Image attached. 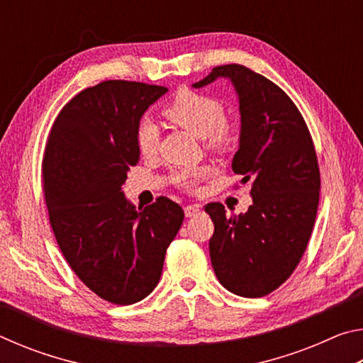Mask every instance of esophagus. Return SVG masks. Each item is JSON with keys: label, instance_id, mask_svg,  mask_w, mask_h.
Wrapping results in <instances>:
<instances>
[{"label": "esophagus", "instance_id": "obj_1", "mask_svg": "<svg viewBox=\"0 0 363 363\" xmlns=\"http://www.w3.org/2000/svg\"><path fill=\"white\" fill-rule=\"evenodd\" d=\"M201 210L199 205H187L186 208H184V213H186V218H192V216H196Z\"/></svg>", "mask_w": 363, "mask_h": 363}]
</instances>
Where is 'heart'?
Segmentation results:
<instances>
[{
	"label": "heart",
	"instance_id": "1",
	"mask_svg": "<svg viewBox=\"0 0 363 363\" xmlns=\"http://www.w3.org/2000/svg\"><path fill=\"white\" fill-rule=\"evenodd\" d=\"M162 115L176 126L203 138L208 149L223 152L229 149L235 138V126L224 116V104L218 97L181 88L164 104ZM136 147L144 158H152L158 152V130L150 121H143L136 130ZM208 167L181 168L171 173L169 179L174 186L194 190L210 176Z\"/></svg>",
	"mask_w": 363,
	"mask_h": 363
}]
</instances>
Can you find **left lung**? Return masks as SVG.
Returning <instances> with one entry per match:
<instances>
[{"label": "left lung", "instance_id": "1", "mask_svg": "<svg viewBox=\"0 0 363 363\" xmlns=\"http://www.w3.org/2000/svg\"><path fill=\"white\" fill-rule=\"evenodd\" d=\"M229 78L240 102V147L232 169L251 181L253 205L227 216L208 203L214 232L210 257L219 284L243 298H261L288 280L314 229L320 169L312 136L294 102L277 84L240 64L214 67L201 88Z\"/></svg>", "mask_w": 363, "mask_h": 363}]
</instances>
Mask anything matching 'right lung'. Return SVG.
Listing matches in <instances>:
<instances>
[{
  "mask_svg": "<svg viewBox=\"0 0 363 363\" xmlns=\"http://www.w3.org/2000/svg\"><path fill=\"white\" fill-rule=\"evenodd\" d=\"M167 91L126 79L83 89L59 112L43 155V195L59 248L78 279L112 304L153 291L184 220L167 196L138 211L121 192L139 163L140 116Z\"/></svg>",
  "mask_w": 363,
  "mask_h": 363,
  "instance_id": "obj_1",
  "label": "right lung"
}]
</instances>
